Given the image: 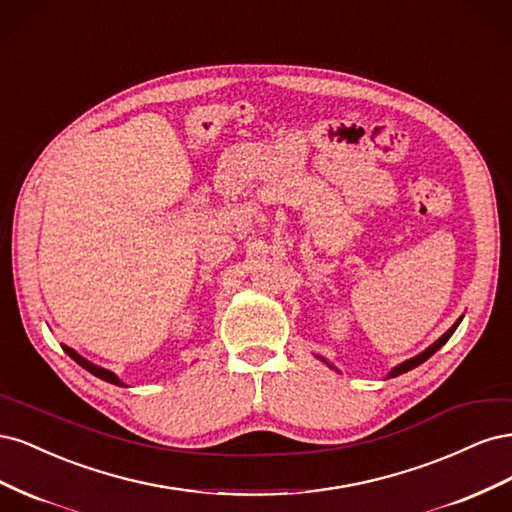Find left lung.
<instances>
[{"label": "left lung", "instance_id": "1", "mask_svg": "<svg viewBox=\"0 0 512 512\" xmlns=\"http://www.w3.org/2000/svg\"><path fill=\"white\" fill-rule=\"evenodd\" d=\"M459 322H461V318H459V320L453 324L451 329H448V331H446V333H444V335L438 339V342H433V344H431L427 350H423L421 354H416V356H412V359H408V361H404V363H401V365H397V367L391 371V374H389V378H395V376H399V374H406V371H410V369L418 367V365H421V363H425L431 354H436V352H438V350H440V348H442V346L448 342V339H451V335H453V333H455V329L459 327ZM320 361H324L322 356H320ZM324 363H327V361H324ZM327 365H329V367H333L331 363H327Z\"/></svg>", "mask_w": 512, "mask_h": 512}]
</instances>
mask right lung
<instances>
[{
  "mask_svg": "<svg viewBox=\"0 0 512 512\" xmlns=\"http://www.w3.org/2000/svg\"><path fill=\"white\" fill-rule=\"evenodd\" d=\"M61 348H64V352L70 356V359H74V361L79 363L83 369H87L89 374H94V376H98L100 380H106V382L117 384V386H126V384H123V382L113 374V371H108V369H104V367H100V365H94L91 361L83 359V356H81L79 352H74V350H72V348H68V346H61Z\"/></svg>",
  "mask_w": 512,
  "mask_h": 512,
  "instance_id": "add662e5",
  "label": "right lung"
}]
</instances>
